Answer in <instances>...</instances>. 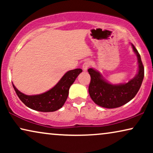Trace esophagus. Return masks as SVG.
Wrapping results in <instances>:
<instances>
[{
    "instance_id": "esophagus-1",
    "label": "esophagus",
    "mask_w": 153,
    "mask_h": 153,
    "mask_svg": "<svg viewBox=\"0 0 153 153\" xmlns=\"http://www.w3.org/2000/svg\"><path fill=\"white\" fill-rule=\"evenodd\" d=\"M91 61H88V60H87V61H85L84 63L83 64V66H82V68H83V70L84 71H86L88 69V68L90 67V65H91Z\"/></svg>"
}]
</instances>
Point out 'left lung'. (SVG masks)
<instances>
[{
    "mask_svg": "<svg viewBox=\"0 0 153 153\" xmlns=\"http://www.w3.org/2000/svg\"><path fill=\"white\" fill-rule=\"evenodd\" d=\"M131 46L137 57L138 72L127 83L112 84L97 70L93 68L88 70L91 77L89 95L98 106L107 108L120 107L132 100L139 91L143 80L144 68L137 49L132 44Z\"/></svg>",
    "mask_w": 153,
    "mask_h": 153,
    "instance_id": "obj_1",
    "label": "left lung"
}]
</instances>
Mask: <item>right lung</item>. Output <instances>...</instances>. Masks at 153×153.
<instances>
[{
	"label": "right lung",
	"mask_w": 153,
	"mask_h": 153,
	"mask_svg": "<svg viewBox=\"0 0 153 153\" xmlns=\"http://www.w3.org/2000/svg\"><path fill=\"white\" fill-rule=\"evenodd\" d=\"M81 72V69L68 71L52 88L39 95H26L19 91L13 83L12 85L21 101L28 107L38 111L53 112L64 105L68 97L69 89Z\"/></svg>",
	"instance_id": "right-lung-1"
}]
</instances>
